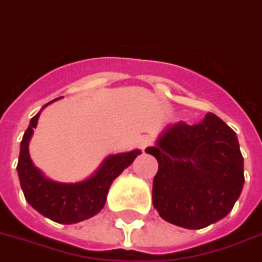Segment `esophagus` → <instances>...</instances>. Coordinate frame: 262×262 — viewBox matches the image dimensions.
<instances>
[{
	"label": "esophagus",
	"instance_id": "1",
	"mask_svg": "<svg viewBox=\"0 0 262 262\" xmlns=\"http://www.w3.org/2000/svg\"><path fill=\"white\" fill-rule=\"evenodd\" d=\"M153 143L152 138L150 137H147V135H143V137H141V138L138 139V146L142 149V150H145L146 147H149L150 145Z\"/></svg>",
	"mask_w": 262,
	"mask_h": 262
}]
</instances>
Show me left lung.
<instances>
[{"instance_id":"8db88e82","label":"left lung","mask_w":262,"mask_h":262,"mask_svg":"<svg viewBox=\"0 0 262 262\" xmlns=\"http://www.w3.org/2000/svg\"><path fill=\"white\" fill-rule=\"evenodd\" d=\"M146 153L157 159L153 206L160 217L200 229L227 217L245 184L243 156L233 129L213 113L164 129Z\"/></svg>"}]
</instances>
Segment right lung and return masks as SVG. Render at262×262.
<instances>
[{"label": "right lung", "instance_id": "right-lung-1", "mask_svg": "<svg viewBox=\"0 0 262 262\" xmlns=\"http://www.w3.org/2000/svg\"><path fill=\"white\" fill-rule=\"evenodd\" d=\"M49 103L45 106H48ZM38 117L40 113H37L31 119L26 133L23 135L16 167L21 190L27 203L44 217L59 224H77L94 217L105 206L106 196L112 182L127 167L131 166L135 157L141 155V150L135 149L131 152L110 155L103 160L94 176L81 182H55L47 178L33 164L29 153V142L34 133Z\"/></svg>", "mask_w": 262, "mask_h": 262}]
</instances>
